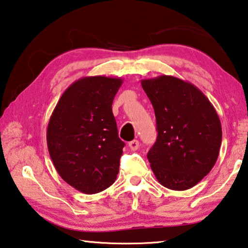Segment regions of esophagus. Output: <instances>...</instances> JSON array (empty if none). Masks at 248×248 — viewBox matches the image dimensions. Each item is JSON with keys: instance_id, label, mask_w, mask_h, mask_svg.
Masks as SVG:
<instances>
[{"instance_id": "34e87169", "label": "esophagus", "mask_w": 248, "mask_h": 248, "mask_svg": "<svg viewBox=\"0 0 248 248\" xmlns=\"http://www.w3.org/2000/svg\"><path fill=\"white\" fill-rule=\"evenodd\" d=\"M129 147L131 148L132 151H137L139 148V141H138V140H133V141L129 142Z\"/></svg>"}]
</instances>
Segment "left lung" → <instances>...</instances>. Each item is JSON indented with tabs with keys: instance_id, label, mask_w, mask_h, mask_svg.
Returning <instances> with one entry per match:
<instances>
[{
	"instance_id": "left-lung-1",
	"label": "left lung",
	"mask_w": 248,
	"mask_h": 248,
	"mask_svg": "<svg viewBox=\"0 0 248 248\" xmlns=\"http://www.w3.org/2000/svg\"><path fill=\"white\" fill-rule=\"evenodd\" d=\"M154 107L157 136L147 153L156 179L165 187L184 191L209 173L218 159L221 123L201 90L172 76L143 79Z\"/></svg>"
}]
</instances>
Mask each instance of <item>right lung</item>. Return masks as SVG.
Masks as SVG:
<instances>
[{
    "mask_svg": "<svg viewBox=\"0 0 248 248\" xmlns=\"http://www.w3.org/2000/svg\"><path fill=\"white\" fill-rule=\"evenodd\" d=\"M121 78L93 76L70 84L49 118V156L65 182L84 194L109 187L119 172L124 143L111 105Z\"/></svg>",
    "mask_w": 248,
    "mask_h": 248,
    "instance_id": "obj_1",
    "label": "right lung"
}]
</instances>
